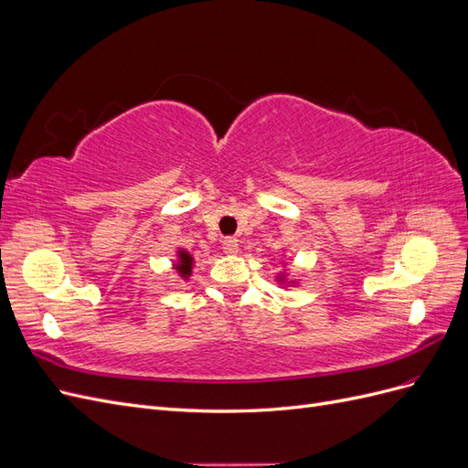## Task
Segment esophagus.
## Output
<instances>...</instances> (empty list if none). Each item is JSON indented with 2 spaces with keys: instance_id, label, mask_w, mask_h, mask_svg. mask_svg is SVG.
Wrapping results in <instances>:
<instances>
[{
  "instance_id": "34e87169",
  "label": "esophagus",
  "mask_w": 468,
  "mask_h": 468,
  "mask_svg": "<svg viewBox=\"0 0 468 468\" xmlns=\"http://www.w3.org/2000/svg\"><path fill=\"white\" fill-rule=\"evenodd\" d=\"M222 250L226 251V253H230V256H234V253H238V238H234V236H229V238H224L222 239Z\"/></svg>"
}]
</instances>
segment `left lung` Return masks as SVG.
I'll return each instance as SVG.
<instances>
[{
  "mask_svg": "<svg viewBox=\"0 0 468 468\" xmlns=\"http://www.w3.org/2000/svg\"><path fill=\"white\" fill-rule=\"evenodd\" d=\"M281 281H282V279H281Z\"/></svg>",
  "mask_w": 468,
  "mask_h": 468,
  "instance_id": "8db88e82",
  "label": "left lung"
}]
</instances>
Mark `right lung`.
Instances as JSON below:
<instances>
[{"instance_id": "obj_1", "label": "right lung", "mask_w": 468, "mask_h": 468, "mask_svg": "<svg viewBox=\"0 0 468 468\" xmlns=\"http://www.w3.org/2000/svg\"><path fill=\"white\" fill-rule=\"evenodd\" d=\"M193 263H195V260H193V256H191L189 251H186V250H179V251H177L176 269H177V273H179L183 279H187V277L191 275Z\"/></svg>"}]
</instances>
